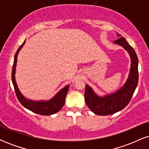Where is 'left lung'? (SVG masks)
Masks as SVG:
<instances>
[{
  "label": "left lung",
  "mask_w": 149,
  "mask_h": 149,
  "mask_svg": "<svg viewBox=\"0 0 149 149\" xmlns=\"http://www.w3.org/2000/svg\"><path fill=\"white\" fill-rule=\"evenodd\" d=\"M117 36H121L118 33H117ZM113 43L120 45L127 51L131 58V67L125 83L113 93L104 97L99 96L91 87L86 85L85 90V103L94 113L99 116L111 115L123 109L132 97L139 79L138 58L134 49L129 45L124 37L119 38L113 41Z\"/></svg>",
  "instance_id": "8db88e82"
}]
</instances>
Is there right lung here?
<instances>
[{
    "label": "right lung",
    "mask_w": 149,
    "mask_h": 149,
    "mask_svg": "<svg viewBox=\"0 0 149 149\" xmlns=\"http://www.w3.org/2000/svg\"><path fill=\"white\" fill-rule=\"evenodd\" d=\"M25 42L26 40H24V42L20 45L17 51L15 53L13 71H12V81H13V84L14 85L15 91V93H16L17 97L18 100L19 101L20 103L22 104V105L24 106V107H25L26 109L30 110L31 111L42 116L52 115V114L56 113L59 110H61V108L64 107L66 94H67V92L69 88V85H66L64 88L59 90L56 94L55 96L52 97L49 100L33 101L26 98L21 93L19 90L16 80H15V70H16L17 61V56L19 52L21 50V49L23 47V45L25 44Z\"/></svg>",
    "instance_id": "add662e5"
}]
</instances>
